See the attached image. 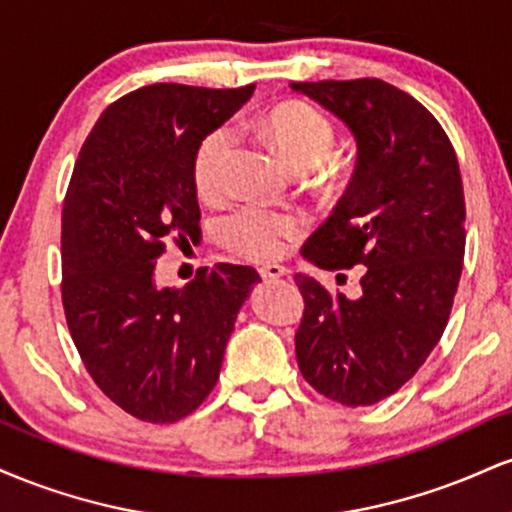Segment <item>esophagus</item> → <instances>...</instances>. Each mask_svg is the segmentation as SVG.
<instances>
[{"mask_svg":"<svg viewBox=\"0 0 512 512\" xmlns=\"http://www.w3.org/2000/svg\"><path fill=\"white\" fill-rule=\"evenodd\" d=\"M262 279L267 281H274V279H281V276H289V269L281 267V264H267V267L260 269Z\"/></svg>","mask_w":512,"mask_h":512,"instance_id":"1","label":"esophagus"}]
</instances>
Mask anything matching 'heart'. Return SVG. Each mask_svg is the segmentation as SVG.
Wrapping results in <instances>:
<instances>
[{"label": "heart", "instance_id": "heart-1", "mask_svg": "<svg viewBox=\"0 0 512 512\" xmlns=\"http://www.w3.org/2000/svg\"><path fill=\"white\" fill-rule=\"evenodd\" d=\"M262 132L296 170L320 166L334 146L330 117L310 103L276 105L262 120ZM233 146L236 132L231 125L214 127L199 142L192 161V178L202 197H219L226 190ZM301 231V216L269 209L257 202L243 204L219 221L221 243L257 262H269L284 255Z\"/></svg>", "mask_w": 512, "mask_h": 512}]
</instances>
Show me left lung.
I'll use <instances>...</instances> for the list:
<instances>
[{
    "instance_id": "8db88e82",
    "label": "left lung",
    "mask_w": 512,
    "mask_h": 512,
    "mask_svg": "<svg viewBox=\"0 0 512 512\" xmlns=\"http://www.w3.org/2000/svg\"><path fill=\"white\" fill-rule=\"evenodd\" d=\"M293 91L337 115L356 168L332 216L303 245L320 269L363 264L361 296L296 274L303 378L346 407L395 395L443 337L464 260V190L438 120L380 79L303 81Z\"/></svg>"
}]
</instances>
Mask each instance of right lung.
I'll list each match as a JSON object with an SVG mask.
<instances>
[{"mask_svg": "<svg viewBox=\"0 0 512 512\" xmlns=\"http://www.w3.org/2000/svg\"><path fill=\"white\" fill-rule=\"evenodd\" d=\"M252 91L139 88L103 110L74 163L62 207L64 315L93 383L149 424L180 421L209 397L260 281L228 262L202 267L182 289L154 281L168 240L199 233V142Z\"/></svg>", "mask_w": 512, "mask_h": 512, "instance_id": "1", "label": "right lung"}]
</instances>
